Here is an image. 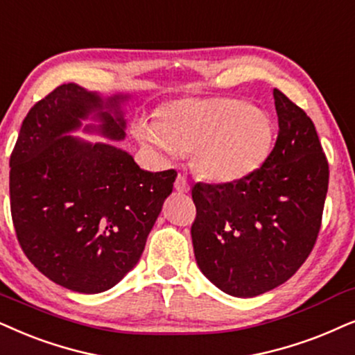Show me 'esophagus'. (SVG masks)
<instances>
[{"label":"esophagus","instance_id":"1","mask_svg":"<svg viewBox=\"0 0 355 355\" xmlns=\"http://www.w3.org/2000/svg\"><path fill=\"white\" fill-rule=\"evenodd\" d=\"M174 189L179 192V194H187L189 192V181L186 176H182V174H178L176 178V182H174Z\"/></svg>","mask_w":355,"mask_h":355}]
</instances>
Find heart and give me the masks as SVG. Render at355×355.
Listing matches in <instances>:
<instances>
[{
  "instance_id": "heart-1",
  "label": "heart",
  "mask_w": 355,
  "mask_h": 355,
  "mask_svg": "<svg viewBox=\"0 0 355 355\" xmlns=\"http://www.w3.org/2000/svg\"><path fill=\"white\" fill-rule=\"evenodd\" d=\"M133 133L166 158L191 151L197 176L214 184L238 182L259 169L275 138L269 114L236 98L174 101L159 109L158 121H138Z\"/></svg>"
}]
</instances>
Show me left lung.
Returning a JSON list of instances; mask_svg holds the SVG:
<instances>
[{
  "label": "left lung",
  "instance_id": "1",
  "mask_svg": "<svg viewBox=\"0 0 355 355\" xmlns=\"http://www.w3.org/2000/svg\"><path fill=\"white\" fill-rule=\"evenodd\" d=\"M274 101L279 135L262 166L238 182L192 187L197 266L239 298L269 292L300 269L318 238L328 192L315 123L279 89Z\"/></svg>",
  "mask_w": 355,
  "mask_h": 355
}]
</instances>
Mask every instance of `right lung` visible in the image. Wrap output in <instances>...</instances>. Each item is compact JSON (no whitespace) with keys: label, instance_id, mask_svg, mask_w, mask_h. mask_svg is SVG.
I'll return each instance as SVG.
<instances>
[{"label":"right lung","instance_id":"right-lung-1","mask_svg":"<svg viewBox=\"0 0 355 355\" xmlns=\"http://www.w3.org/2000/svg\"><path fill=\"white\" fill-rule=\"evenodd\" d=\"M125 94L101 98L68 83L29 110L9 159V196L17 241L52 282L101 293L135 268L174 169L150 173L110 144L70 135L85 127L109 140L125 138Z\"/></svg>","mask_w":355,"mask_h":355}]
</instances>
